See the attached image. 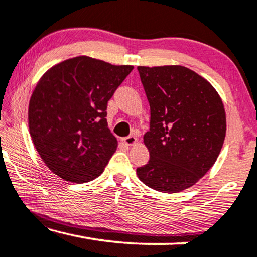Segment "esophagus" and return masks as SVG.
I'll use <instances>...</instances> for the list:
<instances>
[{
  "instance_id": "esophagus-1",
  "label": "esophagus",
  "mask_w": 257,
  "mask_h": 257,
  "mask_svg": "<svg viewBox=\"0 0 257 257\" xmlns=\"http://www.w3.org/2000/svg\"><path fill=\"white\" fill-rule=\"evenodd\" d=\"M121 142L127 146H133V145H136L137 143H138V140H137L135 136H130V137H125V138H122Z\"/></svg>"
}]
</instances>
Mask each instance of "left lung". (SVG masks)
<instances>
[{
    "mask_svg": "<svg viewBox=\"0 0 257 257\" xmlns=\"http://www.w3.org/2000/svg\"><path fill=\"white\" fill-rule=\"evenodd\" d=\"M151 107L144 144L150 161L137 168L149 187L178 193L215 164L226 137V111L206 78L182 65L138 66Z\"/></svg>",
    "mask_w": 257,
    "mask_h": 257,
    "instance_id": "1",
    "label": "left lung"
}]
</instances>
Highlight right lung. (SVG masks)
Returning <instances> with one entry per match:
<instances>
[{
    "instance_id": "obj_1",
    "label": "right lung",
    "mask_w": 257,
    "mask_h": 257,
    "mask_svg": "<svg viewBox=\"0 0 257 257\" xmlns=\"http://www.w3.org/2000/svg\"><path fill=\"white\" fill-rule=\"evenodd\" d=\"M133 70L78 56L51 66L28 110L29 132L43 163L65 181L82 184L104 172L118 146L107 126V101Z\"/></svg>"
}]
</instances>
